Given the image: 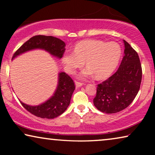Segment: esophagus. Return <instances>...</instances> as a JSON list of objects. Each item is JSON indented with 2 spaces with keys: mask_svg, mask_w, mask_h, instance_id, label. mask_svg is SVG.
<instances>
[{
  "mask_svg": "<svg viewBox=\"0 0 155 155\" xmlns=\"http://www.w3.org/2000/svg\"><path fill=\"white\" fill-rule=\"evenodd\" d=\"M82 83H81V82H75V86H76V87L77 88H78V87H81V86H82Z\"/></svg>",
  "mask_w": 155,
  "mask_h": 155,
  "instance_id": "1",
  "label": "esophagus"
}]
</instances>
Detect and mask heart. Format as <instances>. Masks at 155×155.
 I'll return each instance as SVG.
<instances>
[{"mask_svg": "<svg viewBox=\"0 0 155 155\" xmlns=\"http://www.w3.org/2000/svg\"><path fill=\"white\" fill-rule=\"evenodd\" d=\"M121 48L116 42L84 40L75 46L74 52H67L62 61L68 73L73 74L85 62L87 68L80 74L82 79L92 78L101 80L109 77L117 67Z\"/></svg>", "mask_w": 155, "mask_h": 155, "instance_id": "1", "label": "heart"}]
</instances>
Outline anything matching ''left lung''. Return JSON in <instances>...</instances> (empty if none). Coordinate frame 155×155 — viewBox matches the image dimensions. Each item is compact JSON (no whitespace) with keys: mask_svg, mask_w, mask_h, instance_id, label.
I'll return each instance as SVG.
<instances>
[{"mask_svg":"<svg viewBox=\"0 0 155 155\" xmlns=\"http://www.w3.org/2000/svg\"><path fill=\"white\" fill-rule=\"evenodd\" d=\"M124 56L117 71L97 85L93 99L97 109L106 114L119 112L128 107L138 93L142 67L137 53L124 40Z\"/></svg>","mask_w":155,"mask_h":155,"instance_id":"1","label":"left lung"}]
</instances>
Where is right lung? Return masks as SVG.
I'll return each mask as SVG.
<instances>
[{"label":"right lung","instance_id":"right-lung-1","mask_svg":"<svg viewBox=\"0 0 155 155\" xmlns=\"http://www.w3.org/2000/svg\"><path fill=\"white\" fill-rule=\"evenodd\" d=\"M33 49H44L51 55L61 58L65 50V42L52 36L37 35L22 44L13 54L12 59ZM72 78L64 72L58 74V86L53 96L38 106H29L20 101L25 109L37 117L52 119L58 117L67 109L75 90Z\"/></svg>","mask_w":155,"mask_h":155}]
</instances>
